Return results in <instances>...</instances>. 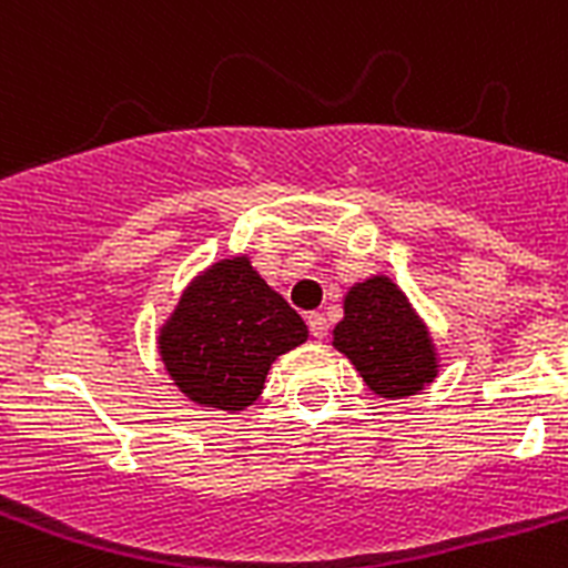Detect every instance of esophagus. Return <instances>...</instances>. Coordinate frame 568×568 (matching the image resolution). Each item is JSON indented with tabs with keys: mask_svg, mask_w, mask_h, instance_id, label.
Segmentation results:
<instances>
[{
	"mask_svg": "<svg viewBox=\"0 0 568 568\" xmlns=\"http://www.w3.org/2000/svg\"><path fill=\"white\" fill-rule=\"evenodd\" d=\"M307 324H310V333H313V338H327V333H329V324H327V318H324V315L321 313H310L307 315Z\"/></svg>",
	"mask_w": 568,
	"mask_h": 568,
	"instance_id": "obj_1",
	"label": "esophagus"
}]
</instances>
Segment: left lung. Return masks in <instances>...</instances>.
<instances>
[{
  "instance_id": "left-lung-1",
  "label": "left lung",
  "mask_w": 568,
  "mask_h": 568,
  "mask_svg": "<svg viewBox=\"0 0 568 568\" xmlns=\"http://www.w3.org/2000/svg\"><path fill=\"white\" fill-rule=\"evenodd\" d=\"M333 346L353 361L364 384L381 398L418 395L438 375L433 335L389 275H373L349 287Z\"/></svg>"
}]
</instances>
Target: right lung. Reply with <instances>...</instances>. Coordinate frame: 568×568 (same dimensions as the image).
<instances>
[{
    "mask_svg": "<svg viewBox=\"0 0 568 568\" xmlns=\"http://www.w3.org/2000/svg\"><path fill=\"white\" fill-rule=\"evenodd\" d=\"M307 341V324L255 273L247 255L195 275L159 329V353L193 404L241 413L278 355Z\"/></svg>",
    "mask_w": 568,
    "mask_h": 568,
    "instance_id": "right-lung-1",
    "label": "right lung"
}]
</instances>
